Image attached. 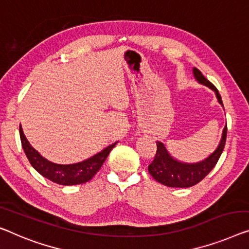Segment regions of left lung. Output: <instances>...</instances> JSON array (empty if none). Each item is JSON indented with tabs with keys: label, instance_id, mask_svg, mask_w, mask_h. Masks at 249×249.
I'll list each match as a JSON object with an SVG mask.
<instances>
[{
	"label": "left lung",
	"instance_id": "obj_1",
	"mask_svg": "<svg viewBox=\"0 0 249 249\" xmlns=\"http://www.w3.org/2000/svg\"><path fill=\"white\" fill-rule=\"evenodd\" d=\"M194 76L196 80L199 84L205 85L209 87L211 90L214 91L216 97L219 102L220 105L224 107V104L221 101V96L218 92L217 88L210 83L209 80L206 79L205 76L202 75L199 69L194 68ZM226 137H227V125L225 126L224 131H222L221 140L216 150L211 153L209 157L206 158L205 160L196 162V163H185L181 162L177 159H174L169 151L166 150L164 144L162 142H157V154L153 162L148 165V172L152 177L154 178L155 181L160 182L166 187L171 188H189L192 187L196 183H199L203 178L208 176L211 170L214 168L219 160L220 155L224 151L226 144Z\"/></svg>",
	"mask_w": 249,
	"mask_h": 249
}]
</instances>
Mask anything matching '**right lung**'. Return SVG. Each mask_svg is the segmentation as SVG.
<instances>
[{
  "label": "right lung",
  "instance_id": "right-lung-1",
  "mask_svg": "<svg viewBox=\"0 0 249 249\" xmlns=\"http://www.w3.org/2000/svg\"><path fill=\"white\" fill-rule=\"evenodd\" d=\"M20 137L22 147H23L25 155H27L33 168L42 177L47 178V179H49L54 183L62 185L80 184L90 180L98 172V170L102 168L103 163L108 157L109 152L117 144V142L110 144V145L98 152L97 154L92 155L87 160L73 163V164H58V163H53L44 159L38 151L31 146L23 131H22L21 125Z\"/></svg>",
  "mask_w": 249,
  "mask_h": 249
}]
</instances>
